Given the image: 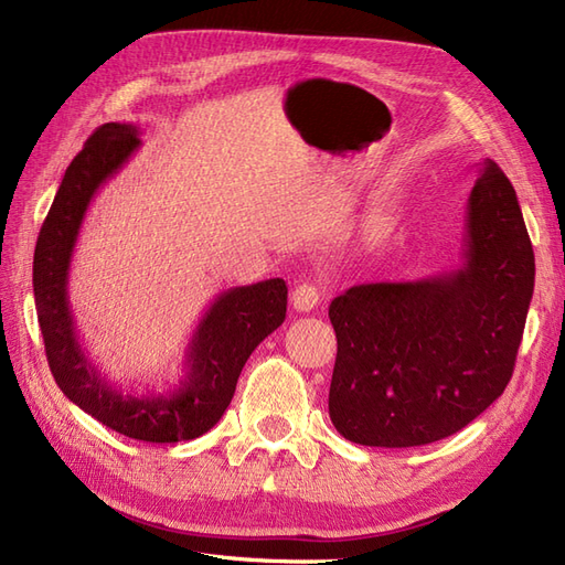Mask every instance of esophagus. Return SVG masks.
Segmentation results:
<instances>
[{
  "mask_svg": "<svg viewBox=\"0 0 565 565\" xmlns=\"http://www.w3.org/2000/svg\"><path fill=\"white\" fill-rule=\"evenodd\" d=\"M321 296H324V294H321L319 286H315V284H300V286H296V291L291 296V305H294L298 312H310V310L317 308Z\"/></svg>",
  "mask_w": 565,
  "mask_h": 565,
  "instance_id": "esophagus-1",
  "label": "esophagus"
}]
</instances>
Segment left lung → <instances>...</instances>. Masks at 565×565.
<instances>
[{"label":"left lung","instance_id":"8db88e82","mask_svg":"<svg viewBox=\"0 0 565 565\" xmlns=\"http://www.w3.org/2000/svg\"><path fill=\"white\" fill-rule=\"evenodd\" d=\"M463 263L416 281L360 284L331 300L329 416L345 440L416 447L469 426L504 393L535 288V253L507 174L482 160Z\"/></svg>","mask_w":565,"mask_h":565}]
</instances>
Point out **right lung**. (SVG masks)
I'll list each match as a JSON object with an SVG mask.
<instances>
[{
    "label": "right lung",
    "mask_w": 565,
    "mask_h": 565,
    "mask_svg": "<svg viewBox=\"0 0 565 565\" xmlns=\"http://www.w3.org/2000/svg\"><path fill=\"white\" fill-rule=\"evenodd\" d=\"M137 135L135 125L106 122L73 158L38 236L32 288L46 360L63 395L127 438L182 443L211 430L230 407L250 352L284 324L288 288L284 279H267L222 291L191 335L186 376L168 395L122 393L96 369L71 312V263L94 193L141 147Z\"/></svg>",
    "instance_id": "add662e5"
}]
</instances>
